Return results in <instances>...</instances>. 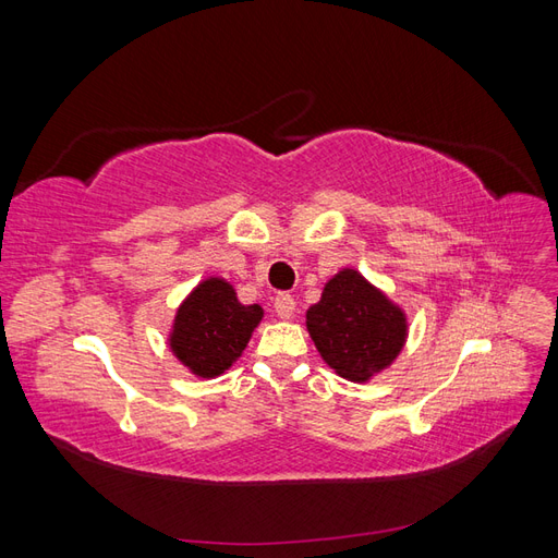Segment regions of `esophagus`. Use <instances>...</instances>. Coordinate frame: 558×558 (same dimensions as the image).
<instances>
[{
  "instance_id": "1",
  "label": "esophagus",
  "mask_w": 558,
  "mask_h": 558,
  "mask_svg": "<svg viewBox=\"0 0 558 558\" xmlns=\"http://www.w3.org/2000/svg\"><path fill=\"white\" fill-rule=\"evenodd\" d=\"M275 312L281 316V318H291L293 312H295V298L291 293H279L275 298Z\"/></svg>"
}]
</instances>
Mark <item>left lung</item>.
I'll list each match as a JSON object with an SVG mask.
<instances>
[{"label": "left lung", "instance_id": "obj_1", "mask_svg": "<svg viewBox=\"0 0 558 558\" xmlns=\"http://www.w3.org/2000/svg\"><path fill=\"white\" fill-rule=\"evenodd\" d=\"M307 330L337 375L365 381L391 365L404 344V314L353 269H342L307 312Z\"/></svg>", "mask_w": 558, "mask_h": 558}]
</instances>
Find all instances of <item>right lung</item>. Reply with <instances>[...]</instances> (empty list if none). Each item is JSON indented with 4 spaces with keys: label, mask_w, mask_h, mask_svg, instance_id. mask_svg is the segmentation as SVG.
I'll return each instance as SVG.
<instances>
[{
    "label": "right lung",
    "mask_w": 558,
    "mask_h": 558,
    "mask_svg": "<svg viewBox=\"0 0 558 558\" xmlns=\"http://www.w3.org/2000/svg\"><path fill=\"white\" fill-rule=\"evenodd\" d=\"M260 318L263 310L242 305L228 281L207 279L179 307L170 347L193 375L218 377L242 356Z\"/></svg>",
    "instance_id": "right-lung-1"
}]
</instances>
